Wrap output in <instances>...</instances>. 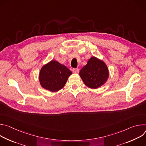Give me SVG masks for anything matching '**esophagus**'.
<instances>
[{"instance_id": "1", "label": "esophagus", "mask_w": 146, "mask_h": 146, "mask_svg": "<svg viewBox=\"0 0 146 146\" xmlns=\"http://www.w3.org/2000/svg\"><path fill=\"white\" fill-rule=\"evenodd\" d=\"M73 72L74 73H79V70L78 69H73Z\"/></svg>"}]
</instances>
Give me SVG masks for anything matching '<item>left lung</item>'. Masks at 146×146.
Here are the masks:
<instances>
[{"instance_id":"obj_1","label":"left lung","mask_w":146,"mask_h":146,"mask_svg":"<svg viewBox=\"0 0 146 146\" xmlns=\"http://www.w3.org/2000/svg\"><path fill=\"white\" fill-rule=\"evenodd\" d=\"M79 74L88 87L96 89L108 81L109 71L106 64L102 60L92 56L81 69Z\"/></svg>"}]
</instances>
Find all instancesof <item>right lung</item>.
Returning <instances> with one entry per match:
<instances>
[{"label":"right lung","mask_w":146,"mask_h":146,"mask_svg":"<svg viewBox=\"0 0 146 146\" xmlns=\"http://www.w3.org/2000/svg\"><path fill=\"white\" fill-rule=\"evenodd\" d=\"M72 72L59 62L52 60L44 65L39 73V82L43 88L57 92L64 88Z\"/></svg>","instance_id":"right-lung-1"}]
</instances>
